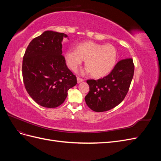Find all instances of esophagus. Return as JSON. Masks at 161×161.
Masks as SVG:
<instances>
[{"instance_id": "34e87169", "label": "esophagus", "mask_w": 161, "mask_h": 161, "mask_svg": "<svg viewBox=\"0 0 161 161\" xmlns=\"http://www.w3.org/2000/svg\"><path fill=\"white\" fill-rule=\"evenodd\" d=\"M83 80H84L82 79H80V78H79V77H77V82H78V83H80V82H82Z\"/></svg>"}]
</instances>
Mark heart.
I'll use <instances>...</instances> for the list:
<instances>
[{
  "mask_svg": "<svg viewBox=\"0 0 161 161\" xmlns=\"http://www.w3.org/2000/svg\"><path fill=\"white\" fill-rule=\"evenodd\" d=\"M66 62L72 70H76L86 60V66L82 74L91 73L94 77L106 76L114 69L118 58V52L111 44H101L85 42L76 46V50H68L64 55Z\"/></svg>",
  "mask_w": 161,
  "mask_h": 161,
  "instance_id": "obj_1",
  "label": "heart"
}]
</instances>
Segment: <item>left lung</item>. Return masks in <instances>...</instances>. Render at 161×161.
<instances>
[{"label":"left lung","instance_id":"1","mask_svg":"<svg viewBox=\"0 0 161 161\" xmlns=\"http://www.w3.org/2000/svg\"><path fill=\"white\" fill-rule=\"evenodd\" d=\"M134 65L131 58L119 61L109 74L98 80H87L89 92L85 99L92 111L103 112L114 108L127 95L133 79Z\"/></svg>","mask_w":161,"mask_h":161}]
</instances>
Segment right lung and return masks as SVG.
Here are the masks:
<instances>
[{
    "label": "right lung",
    "mask_w": 161,
    "mask_h": 161,
    "mask_svg": "<svg viewBox=\"0 0 161 161\" xmlns=\"http://www.w3.org/2000/svg\"><path fill=\"white\" fill-rule=\"evenodd\" d=\"M63 33L46 31L30 43L23 56L22 74L26 91L37 104L54 108L64 103L77 83L62 55Z\"/></svg>",
    "instance_id": "1"
}]
</instances>
